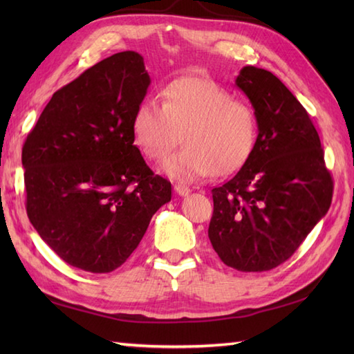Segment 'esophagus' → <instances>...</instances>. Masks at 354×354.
Here are the masks:
<instances>
[{
	"instance_id": "34e87169",
	"label": "esophagus",
	"mask_w": 354,
	"mask_h": 354,
	"mask_svg": "<svg viewBox=\"0 0 354 354\" xmlns=\"http://www.w3.org/2000/svg\"><path fill=\"white\" fill-rule=\"evenodd\" d=\"M173 190H175V193L179 194V196H187V194L190 193L189 187H185L183 184H175V185H173Z\"/></svg>"
}]
</instances>
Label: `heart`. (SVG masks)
Returning <instances> with one entry per match:
<instances>
[{"label": "heart", "instance_id": "heart-1", "mask_svg": "<svg viewBox=\"0 0 354 354\" xmlns=\"http://www.w3.org/2000/svg\"><path fill=\"white\" fill-rule=\"evenodd\" d=\"M183 132L184 146L160 170L175 181L192 183L230 175L250 160L257 140V118L250 104L202 77H181L162 89V104L142 100L132 117V138L147 160L169 153Z\"/></svg>", "mask_w": 354, "mask_h": 354}]
</instances>
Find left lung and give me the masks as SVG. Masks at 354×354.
<instances>
[{"label":"left lung","instance_id":"1","mask_svg":"<svg viewBox=\"0 0 354 354\" xmlns=\"http://www.w3.org/2000/svg\"><path fill=\"white\" fill-rule=\"evenodd\" d=\"M236 85L252 104L259 135L243 167L212 190L208 237L227 266L263 272L288 260L326 216L333 181L309 114L280 79L243 66Z\"/></svg>","mask_w":354,"mask_h":354}]
</instances>
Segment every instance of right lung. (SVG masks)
Masks as SVG:
<instances>
[{"instance_id":"1","label":"right lung","mask_w":354,"mask_h":354,"mask_svg":"<svg viewBox=\"0 0 354 354\" xmlns=\"http://www.w3.org/2000/svg\"><path fill=\"white\" fill-rule=\"evenodd\" d=\"M149 85L138 53L103 59L53 94L22 147L30 222L86 272L122 266L171 199V184L153 175L132 138Z\"/></svg>"}]
</instances>
